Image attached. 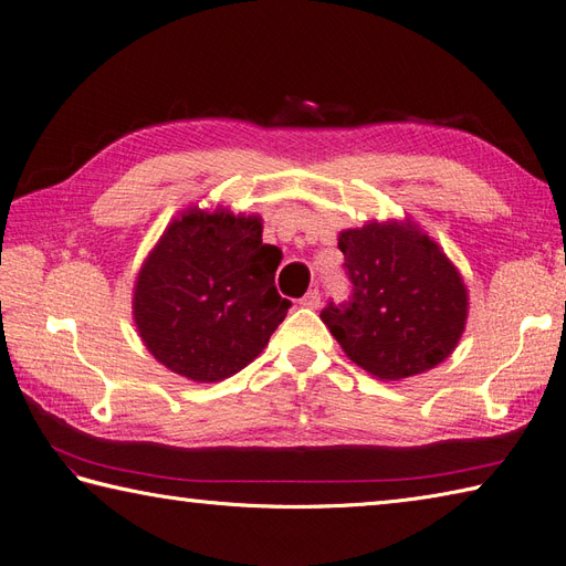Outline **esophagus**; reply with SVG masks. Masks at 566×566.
<instances>
[{"label": "esophagus", "instance_id": "esophagus-1", "mask_svg": "<svg viewBox=\"0 0 566 566\" xmlns=\"http://www.w3.org/2000/svg\"><path fill=\"white\" fill-rule=\"evenodd\" d=\"M300 304L304 306V310H318V306H321V293H318V290H310V293H306L300 300Z\"/></svg>", "mask_w": 566, "mask_h": 566}]
</instances>
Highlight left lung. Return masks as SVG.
Segmentation results:
<instances>
[{"label":"left lung","instance_id":"1","mask_svg":"<svg viewBox=\"0 0 566 566\" xmlns=\"http://www.w3.org/2000/svg\"><path fill=\"white\" fill-rule=\"evenodd\" d=\"M354 283L349 304H328V325L352 361L382 382L437 368L453 354L470 314L468 285L413 219H370L337 235Z\"/></svg>","mask_w":566,"mask_h":566}]
</instances>
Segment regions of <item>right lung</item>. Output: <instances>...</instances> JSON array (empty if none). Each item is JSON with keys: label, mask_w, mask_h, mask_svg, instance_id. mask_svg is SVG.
<instances>
[{"label": "right lung", "mask_w": 566, "mask_h": 566, "mask_svg": "<svg viewBox=\"0 0 566 566\" xmlns=\"http://www.w3.org/2000/svg\"><path fill=\"white\" fill-rule=\"evenodd\" d=\"M262 243L260 214L188 205L136 273L132 316L158 364L191 382H219L252 364L287 314Z\"/></svg>", "instance_id": "add662e5"}]
</instances>
